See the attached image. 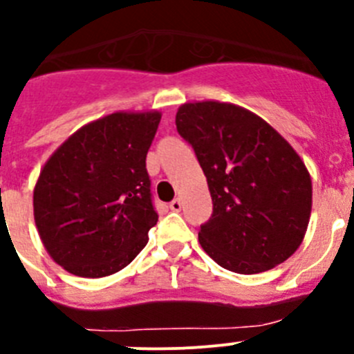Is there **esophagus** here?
<instances>
[{"label":"esophagus","instance_id":"1","mask_svg":"<svg viewBox=\"0 0 354 354\" xmlns=\"http://www.w3.org/2000/svg\"><path fill=\"white\" fill-rule=\"evenodd\" d=\"M169 207H171V211H180V209H181V201H180V198H174V201H171L169 202Z\"/></svg>","mask_w":354,"mask_h":354}]
</instances>
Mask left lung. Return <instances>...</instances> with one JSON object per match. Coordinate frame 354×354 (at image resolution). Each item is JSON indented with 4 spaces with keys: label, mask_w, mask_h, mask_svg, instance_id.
<instances>
[{
    "label": "left lung",
    "mask_w": 354,
    "mask_h": 354,
    "mask_svg": "<svg viewBox=\"0 0 354 354\" xmlns=\"http://www.w3.org/2000/svg\"><path fill=\"white\" fill-rule=\"evenodd\" d=\"M176 129L212 197L211 218L198 228L202 249L242 275L292 256L311 214V178L296 150L268 122L232 104L181 105Z\"/></svg>",
    "instance_id": "1"
}]
</instances>
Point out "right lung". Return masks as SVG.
Listing matches in <instances>:
<instances>
[{"instance_id":"obj_1","label":"right lung","mask_w":354,"mask_h":354,"mask_svg":"<svg viewBox=\"0 0 354 354\" xmlns=\"http://www.w3.org/2000/svg\"><path fill=\"white\" fill-rule=\"evenodd\" d=\"M159 112H115L75 131L34 188V219L55 263L100 279L128 266L157 225L145 159Z\"/></svg>"}]
</instances>
